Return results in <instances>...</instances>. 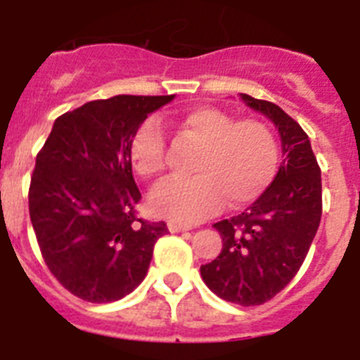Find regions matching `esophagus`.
Here are the masks:
<instances>
[{
  "label": "esophagus",
  "mask_w": 360,
  "mask_h": 360,
  "mask_svg": "<svg viewBox=\"0 0 360 360\" xmlns=\"http://www.w3.org/2000/svg\"><path fill=\"white\" fill-rule=\"evenodd\" d=\"M167 227H169L171 232H186V231H189V227H187V225L174 224V221H171V224L167 225Z\"/></svg>",
  "instance_id": "esophagus-1"
}]
</instances>
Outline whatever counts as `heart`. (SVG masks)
<instances>
[{"mask_svg": "<svg viewBox=\"0 0 360 360\" xmlns=\"http://www.w3.org/2000/svg\"><path fill=\"white\" fill-rule=\"evenodd\" d=\"M180 133L200 144L198 174L167 178L155 187L149 205L162 218L195 224L221 207H243L269 189L278 173L279 148L274 131L259 119H238L214 106H198L178 120ZM129 160L141 176L155 178L165 167V135L157 117L135 129Z\"/></svg>", "mask_w": 360, "mask_h": 360, "instance_id": "obj_1", "label": "heart"}]
</instances>
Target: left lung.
I'll use <instances>...</instances> for the list:
<instances>
[{
  "instance_id": "obj_1",
  "label": "left lung",
  "mask_w": 360,
  "mask_h": 360,
  "mask_svg": "<svg viewBox=\"0 0 360 360\" xmlns=\"http://www.w3.org/2000/svg\"><path fill=\"white\" fill-rule=\"evenodd\" d=\"M241 98L276 124L285 158L274 182L247 211L212 225L224 247L200 272L218 297L256 307L279 294L303 265L323 214V189L303 128L278 104L247 94Z\"/></svg>"
}]
</instances>
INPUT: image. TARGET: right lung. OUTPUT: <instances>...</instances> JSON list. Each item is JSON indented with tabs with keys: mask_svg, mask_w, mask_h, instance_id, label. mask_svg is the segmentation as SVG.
<instances>
[{
	"mask_svg": "<svg viewBox=\"0 0 360 360\" xmlns=\"http://www.w3.org/2000/svg\"><path fill=\"white\" fill-rule=\"evenodd\" d=\"M174 95H117L57 117L37 153L28 211L43 259L66 290L111 303L146 278L164 221L136 216L129 142Z\"/></svg>",
	"mask_w": 360,
	"mask_h": 360,
	"instance_id": "obj_1",
	"label": "right lung"
}]
</instances>
